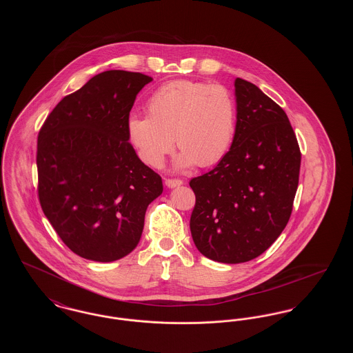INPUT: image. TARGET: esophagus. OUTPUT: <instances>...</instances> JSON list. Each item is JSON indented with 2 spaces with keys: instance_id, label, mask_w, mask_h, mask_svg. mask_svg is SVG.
I'll return each instance as SVG.
<instances>
[{
  "instance_id": "obj_1",
  "label": "esophagus",
  "mask_w": 353,
  "mask_h": 353,
  "mask_svg": "<svg viewBox=\"0 0 353 353\" xmlns=\"http://www.w3.org/2000/svg\"><path fill=\"white\" fill-rule=\"evenodd\" d=\"M165 185H167L168 188H176V186L183 185V181L179 180V179H167V180H165Z\"/></svg>"
}]
</instances>
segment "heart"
<instances>
[{
	"label": "heart",
	"mask_w": 353,
	"mask_h": 353,
	"mask_svg": "<svg viewBox=\"0 0 353 353\" xmlns=\"http://www.w3.org/2000/svg\"><path fill=\"white\" fill-rule=\"evenodd\" d=\"M148 117H131L127 134L139 157L153 168L179 148L177 168L210 167L229 151L236 110L232 92L219 84L173 81L159 87L147 101Z\"/></svg>",
	"instance_id": "1"
}]
</instances>
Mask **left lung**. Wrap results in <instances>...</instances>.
Wrapping results in <instances>:
<instances>
[{
  "mask_svg": "<svg viewBox=\"0 0 353 353\" xmlns=\"http://www.w3.org/2000/svg\"><path fill=\"white\" fill-rule=\"evenodd\" d=\"M236 123L217 167L190 180V233L212 261L242 263L283 232L299 183L301 150L285 111L255 84L234 82Z\"/></svg>",
  "mask_w": 353,
  "mask_h": 353,
  "instance_id": "obj_1",
  "label": "left lung"
}]
</instances>
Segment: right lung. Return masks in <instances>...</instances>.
<instances>
[{"label":"right lung","instance_id":"right-lung-1","mask_svg":"<svg viewBox=\"0 0 353 353\" xmlns=\"http://www.w3.org/2000/svg\"><path fill=\"white\" fill-rule=\"evenodd\" d=\"M151 77L104 71L65 97L45 120L37 145L38 196L71 252L112 262L137 246L161 177L136 154L127 123Z\"/></svg>","mask_w":353,"mask_h":353}]
</instances>
